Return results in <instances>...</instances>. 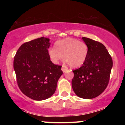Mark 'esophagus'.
I'll list each match as a JSON object with an SVG mask.
<instances>
[{
    "label": "esophagus",
    "mask_w": 125,
    "mask_h": 125,
    "mask_svg": "<svg viewBox=\"0 0 125 125\" xmlns=\"http://www.w3.org/2000/svg\"><path fill=\"white\" fill-rule=\"evenodd\" d=\"M67 70H68V68L66 66L62 65V71L63 72H66Z\"/></svg>",
    "instance_id": "obj_1"
}]
</instances>
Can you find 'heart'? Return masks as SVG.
Returning <instances> with one entry per match:
<instances>
[{
  "label": "heart",
  "mask_w": 125,
  "mask_h": 125,
  "mask_svg": "<svg viewBox=\"0 0 125 125\" xmlns=\"http://www.w3.org/2000/svg\"><path fill=\"white\" fill-rule=\"evenodd\" d=\"M54 48L48 49V55L54 63L57 64L63 58L72 67L81 66L86 60L88 46L83 42L74 38H67L59 40Z\"/></svg>",
  "instance_id": "heart-1"
}]
</instances>
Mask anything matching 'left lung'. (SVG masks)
Returning <instances> with one entry per match:
<instances>
[{"instance_id":"left-lung-1","label":"left lung","mask_w":125,"mask_h":125,"mask_svg":"<svg viewBox=\"0 0 125 125\" xmlns=\"http://www.w3.org/2000/svg\"><path fill=\"white\" fill-rule=\"evenodd\" d=\"M82 39L88 46V54L82 66L73 71L72 86L77 96L89 99L98 96L106 88L113 61L102 43L84 37Z\"/></svg>"}]
</instances>
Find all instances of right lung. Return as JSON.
I'll use <instances>...</instances> for the list:
<instances>
[{
	"label": "right lung",
	"instance_id": "right-lung-1",
	"mask_svg": "<svg viewBox=\"0 0 125 125\" xmlns=\"http://www.w3.org/2000/svg\"><path fill=\"white\" fill-rule=\"evenodd\" d=\"M49 39H36L21 44L14 58L18 86L31 99L42 100L53 94L63 74L61 66L53 63L48 55Z\"/></svg>",
	"mask_w": 125,
	"mask_h": 125
}]
</instances>
